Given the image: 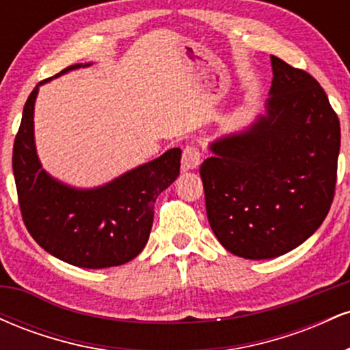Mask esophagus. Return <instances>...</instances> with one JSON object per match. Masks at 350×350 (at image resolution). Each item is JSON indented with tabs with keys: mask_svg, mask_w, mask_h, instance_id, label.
I'll list each match as a JSON object with an SVG mask.
<instances>
[{
	"mask_svg": "<svg viewBox=\"0 0 350 350\" xmlns=\"http://www.w3.org/2000/svg\"><path fill=\"white\" fill-rule=\"evenodd\" d=\"M200 164V151L196 146H186L183 151V167L184 170H198Z\"/></svg>",
	"mask_w": 350,
	"mask_h": 350,
	"instance_id": "34e87169",
	"label": "esophagus"
}]
</instances>
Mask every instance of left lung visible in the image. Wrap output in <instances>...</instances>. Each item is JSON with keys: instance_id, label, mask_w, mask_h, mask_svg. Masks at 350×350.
<instances>
[{"instance_id": "8db88e82", "label": "left lung", "mask_w": 350, "mask_h": 350, "mask_svg": "<svg viewBox=\"0 0 350 350\" xmlns=\"http://www.w3.org/2000/svg\"><path fill=\"white\" fill-rule=\"evenodd\" d=\"M265 111L208 143L200 166L207 219L237 256L268 260L306 242L334 198L339 118L308 72L271 55Z\"/></svg>"}]
</instances>
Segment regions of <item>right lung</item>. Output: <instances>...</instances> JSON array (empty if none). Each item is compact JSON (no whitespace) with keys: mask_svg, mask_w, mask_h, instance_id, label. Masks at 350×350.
Listing matches in <instances>:
<instances>
[{"mask_svg":"<svg viewBox=\"0 0 350 350\" xmlns=\"http://www.w3.org/2000/svg\"><path fill=\"white\" fill-rule=\"evenodd\" d=\"M90 66L75 64L34 87L14 139L13 172L24 224L36 242L62 262L97 270L120 267L142 253L151 234L156 199L178 179L183 151L171 148L95 187L70 186L42 170L34 136L39 87Z\"/></svg>","mask_w":350,"mask_h":350,"instance_id":"obj_1","label":"right lung"}]
</instances>
